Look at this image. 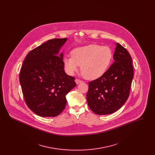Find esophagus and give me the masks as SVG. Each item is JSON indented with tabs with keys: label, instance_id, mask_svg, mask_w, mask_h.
<instances>
[{
	"label": "esophagus",
	"instance_id": "esophagus-1",
	"mask_svg": "<svg viewBox=\"0 0 155 155\" xmlns=\"http://www.w3.org/2000/svg\"><path fill=\"white\" fill-rule=\"evenodd\" d=\"M75 83H76L77 84H80V83H81V82H82L81 80H78V79H76V80H75Z\"/></svg>",
	"mask_w": 155,
	"mask_h": 155
}]
</instances>
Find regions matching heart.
<instances>
[{
    "mask_svg": "<svg viewBox=\"0 0 155 155\" xmlns=\"http://www.w3.org/2000/svg\"><path fill=\"white\" fill-rule=\"evenodd\" d=\"M113 53L108 46L91 44L74 49L71 56L63 59L67 71L74 75L81 66V73L88 80L102 77L110 66Z\"/></svg>",
    "mask_w": 155,
    "mask_h": 155,
    "instance_id": "b5f03b06",
    "label": "heart"
}]
</instances>
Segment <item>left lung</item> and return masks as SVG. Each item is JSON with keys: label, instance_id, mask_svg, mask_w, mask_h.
I'll return each mask as SVG.
<instances>
[{"label": "left lung", "instance_id": "1", "mask_svg": "<svg viewBox=\"0 0 155 155\" xmlns=\"http://www.w3.org/2000/svg\"><path fill=\"white\" fill-rule=\"evenodd\" d=\"M113 59L114 61L102 77L89 82L88 104L98 115L116 112L129 97L134 77L131 57L123 46L116 43Z\"/></svg>", "mask_w": 155, "mask_h": 155}]
</instances>
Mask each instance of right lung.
Listing matches in <instances>:
<instances>
[{"label":"right lung","instance_id":"1","mask_svg":"<svg viewBox=\"0 0 155 155\" xmlns=\"http://www.w3.org/2000/svg\"><path fill=\"white\" fill-rule=\"evenodd\" d=\"M67 40L48 41L30 51L23 62L19 76L23 96L39 116H58L66 106L67 94L76 86L74 77L64 71L63 54L59 53Z\"/></svg>","mask_w":155,"mask_h":155}]
</instances>
